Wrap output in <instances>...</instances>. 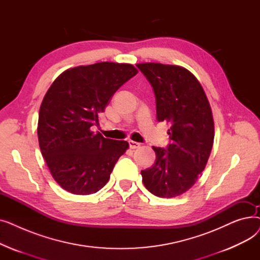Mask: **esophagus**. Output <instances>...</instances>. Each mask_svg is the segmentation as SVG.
I'll use <instances>...</instances> for the list:
<instances>
[{
  "label": "esophagus",
  "mask_w": 260,
  "mask_h": 260,
  "mask_svg": "<svg viewBox=\"0 0 260 260\" xmlns=\"http://www.w3.org/2000/svg\"><path fill=\"white\" fill-rule=\"evenodd\" d=\"M128 144H129V147L132 148V149H135V148H138V147H140V143H138V142H136V141H133V140H129L128 141Z\"/></svg>",
  "instance_id": "obj_1"
}]
</instances>
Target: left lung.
Returning a JSON list of instances; mask_svg holds the SVG:
<instances>
[{"label":"left lung","mask_w":260,"mask_h":260,"mask_svg":"<svg viewBox=\"0 0 260 260\" xmlns=\"http://www.w3.org/2000/svg\"><path fill=\"white\" fill-rule=\"evenodd\" d=\"M154 88L157 120L171 124L167 149L155 147L154 166L141 171L144 186L157 197L173 198L192 187L206 168L213 143L211 105L197 78L186 68L139 63Z\"/></svg>","instance_id":"left-lung-1"}]
</instances>
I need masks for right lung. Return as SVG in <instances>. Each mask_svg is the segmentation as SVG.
<instances>
[{
  "label": "right lung",
  "instance_id": "add662e5",
  "mask_svg": "<svg viewBox=\"0 0 260 260\" xmlns=\"http://www.w3.org/2000/svg\"><path fill=\"white\" fill-rule=\"evenodd\" d=\"M137 73L127 63L81 65L63 72L45 93L39 112V145L52 178L67 192L97 193L129 147L90 127L98 124L118 88Z\"/></svg>",
  "mask_w": 260,
  "mask_h": 260
}]
</instances>
